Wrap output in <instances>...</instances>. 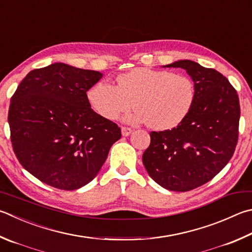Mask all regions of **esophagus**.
<instances>
[{"label": "esophagus", "mask_w": 252, "mask_h": 252, "mask_svg": "<svg viewBox=\"0 0 252 252\" xmlns=\"http://www.w3.org/2000/svg\"><path fill=\"white\" fill-rule=\"evenodd\" d=\"M121 132H122L123 136H127L132 133V129H130V127H126V126H122Z\"/></svg>", "instance_id": "obj_1"}]
</instances>
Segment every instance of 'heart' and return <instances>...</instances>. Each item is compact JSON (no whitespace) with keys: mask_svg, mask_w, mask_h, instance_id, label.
Returning a JSON list of instances; mask_svg holds the SVG:
<instances>
[{"mask_svg":"<svg viewBox=\"0 0 252 252\" xmlns=\"http://www.w3.org/2000/svg\"><path fill=\"white\" fill-rule=\"evenodd\" d=\"M195 85L184 75L153 68H134L117 78V86L99 81L88 91L90 106L106 120H116L132 107L126 120L170 130L185 120L195 100Z\"/></svg>","mask_w":252,"mask_h":252,"instance_id":"obj_1","label":"heart"}]
</instances>
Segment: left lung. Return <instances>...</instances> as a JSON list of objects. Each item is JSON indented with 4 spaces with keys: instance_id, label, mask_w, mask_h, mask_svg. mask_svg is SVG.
<instances>
[{
    "instance_id": "8db88e82",
    "label": "left lung",
    "mask_w": 252,
    "mask_h": 252,
    "mask_svg": "<svg viewBox=\"0 0 252 252\" xmlns=\"http://www.w3.org/2000/svg\"><path fill=\"white\" fill-rule=\"evenodd\" d=\"M166 67L186 70L194 81L195 100L181 125L151 132L142 161L158 185L187 191L214 178L234 155L239 134V98L226 77L213 68L187 59Z\"/></svg>"
}]
</instances>
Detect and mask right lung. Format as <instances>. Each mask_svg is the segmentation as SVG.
Listing matches in <instances>:
<instances>
[{"instance_id": "right-lung-1", "label": "right lung", "mask_w": 252, "mask_h": 252, "mask_svg": "<svg viewBox=\"0 0 252 252\" xmlns=\"http://www.w3.org/2000/svg\"><path fill=\"white\" fill-rule=\"evenodd\" d=\"M102 74L63 63L30 71L11 98L8 125L22 166L55 189L97 176L121 129L90 108L87 91Z\"/></svg>"}]
</instances>
